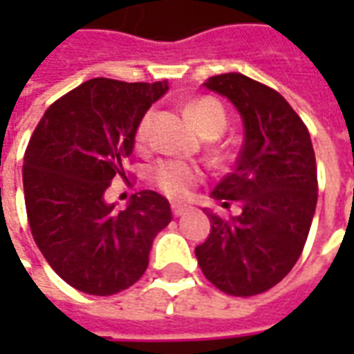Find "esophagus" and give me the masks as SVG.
<instances>
[{
    "instance_id": "esophagus-1",
    "label": "esophagus",
    "mask_w": 354,
    "mask_h": 354,
    "mask_svg": "<svg viewBox=\"0 0 354 354\" xmlns=\"http://www.w3.org/2000/svg\"><path fill=\"white\" fill-rule=\"evenodd\" d=\"M172 214L174 216H184L187 210H189V207L187 205H178V203H172Z\"/></svg>"
}]
</instances>
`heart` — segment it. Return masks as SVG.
<instances>
[{"mask_svg": "<svg viewBox=\"0 0 354 354\" xmlns=\"http://www.w3.org/2000/svg\"><path fill=\"white\" fill-rule=\"evenodd\" d=\"M187 115L203 136H220L225 129V113H223L222 106L210 98H199V100L192 102L187 106ZM151 121H153V113L147 111L136 127V144L138 146L147 144ZM151 178H153L155 185L162 193H167L169 197L184 199L189 195L193 185L199 182L201 172L197 167H193L189 162L180 161V159H165L155 165L151 170Z\"/></svg>", "mask_w": 354, "mask_h": 354, "instance_id": "obj_1", "label": "heart"}]
</instances>
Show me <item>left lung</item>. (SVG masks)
<instances>
[{
    "label": "left lung",
    "mask_w": 354,
    "mask_h": 354,
    "mask_svg": "<svg viewBox=\"0 0 354 354\" xmlns=\"http://www.w3.org/2000/svg\"><path fill=\"white\" fill-rule=\"evenodd\" d=\"M203 87L235 106L245 140L233 172L210 193L223 205L237 201L241 214L223 220L205 208L210 235L195 256L216 288L256 296L290 273L311 230L319 192L311 136L281 94L243 73Z\"/></svg>",
    "instance_id": "1"
}]
</instances>
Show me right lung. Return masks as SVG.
Listing matches in <instances>:
<instances>
[{
  "label": "right lung",
  "mask_w": 354,
  "mask_h": 354,
  "mask_svg": "<svg viewBox=\"0 0 354 354\" xmlns=\"http://www.w3.org/2000/svg\"><path fill=\"white\" fill-rule=\"evenodd\" d=\"M167 81H85L50 106L35 127L22 167L30 230L55 273L91 296H111L144 274L157 233L172 220L151 189L124 210L106 189L134 149L136 127Z\"/></svg>",
  "instance_id": "right-lung-1"
}]
</instances>
